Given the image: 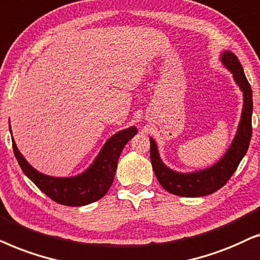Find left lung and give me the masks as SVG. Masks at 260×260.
I'll use <instances>...</instances> for the list:
<instances>
[{
    "mask_svg": "<svg viewBox=\"0 0 260 260\" xmlns=\"http://www.w3.org/2000/svg\"><path fill=\"white\" fill-rule=\"evenodd\" d=\"M220 61L223 68H226L233 75L235 84L243 92L244 100L237 133L222 157L206 169L191 172H179L165 165L159 154L157 143L153 138H150L151 162L155 177L166 191L174 195L201 197L215 192L228 182L248 150L252 137V110H253L251 85L245 77L240 61L233 52L228 50L221 52Z\"/></svg>",
    "mask_w": 260,
    "mask_h": 260,
    "instance_id": "obj_1",
    "label": "left lung"
}]
</instances>
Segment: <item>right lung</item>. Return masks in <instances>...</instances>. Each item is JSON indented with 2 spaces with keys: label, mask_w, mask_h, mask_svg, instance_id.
<instances>
[{
  "label": "right lung",
  "mask_w": 260,
  "mask_h": 260,
  "mask_svg": "<svg viewBox=\"0 0 260 260\" xmlns=\"http://www.w3.org/2000/svg\"><path fill=\"white\" fill-rule=\"evenodd\" d=\"M9 131L12 134V129ZM138 133L131 126L113 134L106 141L94 161L81 174L71 177H54L34 169L17 148L12 136L14 154L23 174L51 200L69 207H81L102 199L113 184L117 160L126 144Z\"/></svg>",
  "instance_id": "right-lung-1"
}]
</instances>
